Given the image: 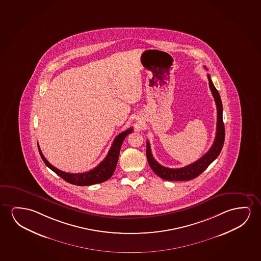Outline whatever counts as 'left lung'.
<instances>
[{
	"label": "left lung",
	"mask_w": 261,
	"mask_h": 261,
	"mask_svg": "<svg viewBox=\"0 0 261 261\" xmlns=\"http://www.w3.org/2000/svg\"><path fill=\"white\" fill-rule=\"evenodd\" d=\"M205 68V66H204ZM208 81H209V87L212 91V94L214 96L216 101V109H217V125H216V139L214 141V144L210 148V150L202 156L200 159L197 162L189 164L188 166L178 169H170L161 165L160 163L155 161L153 156L151 154V146L149 142H146V157H147L148 163L151 167V170L154 171L156 175H158L160 178H163L165 180L170 181H186L190 180L193 178H197L218 157L220 152L223 149V143H224V125L223 121V104L221 100L219 92L216 90L214 83L212 82L211 77L207 74Z\"/></svg>",
	"instance_id": "obj_1"
}]
</instances>
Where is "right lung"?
I'll list each match as a JSON object with an SVG mask.
<instances>
[{
	"label": "right lung",
	"mask_w": 261,
	"mask_h": 261,
	"mask_svg": "<svg viewBox=\"0 0 261 261\" xmlns=\"http://www.w3.org/2000/svg\"><path fill=\"white\" fill-rule=\"evenodd\" d=\"M133 132V128L127 129L124 132L120 133L113 141L112 146L110 147L109 153L107 154L106 158L95 167L93 170H89L87 172L83 173H68L62 170H58L56 167L48 163V161L45 159V156L42 153L40 148L38 145L39 154L41 156L43 162L49 169L53 170L54 172L60 176L61 178L65 181L71 183L72 185L77 186H91L93 184H98L102 182L106 181L113 175L115 169L117 167V161L119 157L121 145L125 140V137L129 134Z\"/></svg>",
	"instance_id": "add662e5"
}]
</instances>
